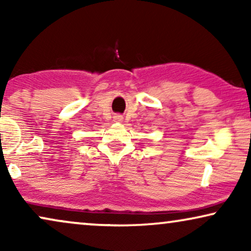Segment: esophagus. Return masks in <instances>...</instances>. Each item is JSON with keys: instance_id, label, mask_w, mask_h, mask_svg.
I'll use <instances>...</instances> for the list:
<instances>
[{"instance_id": "1", "label": "esophagus", "mask_w": 251, "mask_h": 251, "mask_svg": "<svg viewBox=\"0 0 251 251\" xmlns=\"http://www.w3.org/2000/svg\"><path fill=\"white\" fill-rule=\"evenodd\" d=\"M114 121L115 122H122L123 121V116L122 115H120V114H116V115H114Z\"/></svg>"}]
</instances>
